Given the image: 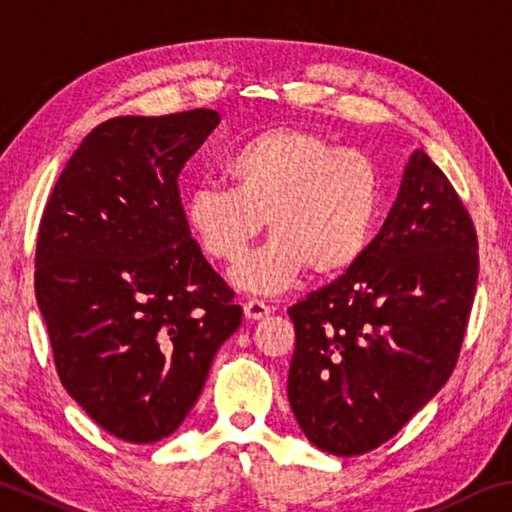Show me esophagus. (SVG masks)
Returning a JSON list of instances; mask_svg holds the SVG:
<instances>
[{"mask_svg":"<svg viewBox=\"0 0 512 512\" xmlns=\"http://www.w3.org/2000/svg\"><path fill=\"white\" fill-rule=\"evenodd\" d=\"M244 313L248 320H259L271 313V306H268L264 300H259V297H250V300L244 304Z\"/></svg>","mask_w":512,"mask_h":512,"instance_id":"obj_1","label":"esophagus"}]
</instances>
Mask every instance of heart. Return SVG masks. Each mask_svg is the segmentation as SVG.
Returning <instances> with one entry per match:
<instances>
[{"mask_svg":"<svg viewBox=\"0 0 512 512\" xmlns=\"http://www.w3.org/2000/svg\"><path fill=\"white\" fill-rule=\"evenodd\" d=\"M228 188L197 185L183 203L203 253L235 264L264 228L273 239L232 271L248 291L275 293L306 268L336 277L367 250L380 208V172L371 156L338 147L304 127L262 129L226 154Z\"/></svg>","mask_w":512,"mask_h":512,"instance_id":"b5f03b06","label":"heart"}]
</instances>
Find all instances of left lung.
Returning a JSON list of instances; mask_svg holds the SVG:
<instances>
[{
    "label": "left lung",
    "instance_id": "1",
    "mask_svg": "<svg viewBox=\"0 0 512 512\" xmlns=\"http://www.w3.org/2000/svg\"><path fill=\"white\" fill-rule=\"evenodd\" d=\"M477 230L448 176L416 150L365 253L288 315V403L320 450H376L457 367L477 291Z\"/></svg>",
    "mask_w": 512,
    "mask_h": 512
}]
</instances>
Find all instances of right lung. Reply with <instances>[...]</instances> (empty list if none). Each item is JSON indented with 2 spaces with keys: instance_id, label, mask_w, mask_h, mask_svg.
<instances>
[{
  "instance_id": "obj_1",
  "label": "right lung",
  "mask_w": 512,
  "mask_h": 512,
  "mask_svg": "<svg viewBox=\"0 0 512 512\" xmlns=\"http://www.w3.org/2000/svg\"><path fill=\"white\" fill-rule=\"evenodd\" d=\"M219 114L111 118L46 201L35 297L62 385L109 434L170 436L239 329L235 291L185 224L179 174Z\"/></svg>"
}]
</instances>
